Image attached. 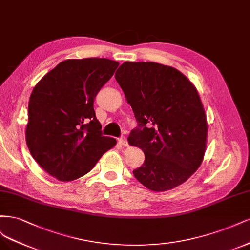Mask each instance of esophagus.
Returning <instances> with one entry per match:
<instances>
[{"label": "esophagus", "mask_w": 250, "mask_h": 250, "mask_svg": "<svg viewBox=\"0 0 250 250\" xmlns=\"http://www.w3.org/2000/svg\"><path fill=\"white\" fill-rule=\"evenodd\" d=\"M118 143L120 144V146H127V140H126L125 137H122V138L118 139Z\"/></svg>", "instance_id": "1"}]
</instances>
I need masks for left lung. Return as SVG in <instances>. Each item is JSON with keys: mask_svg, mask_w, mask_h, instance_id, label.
I'll list each match as a JSON object with an SVG mask.
<instances>
[{"mask_svg": "<svg viewBox=\"0 0 250 250\" xmlns=\"http://www.w3.org/2000/svg\"><path fill=\"white\" fill-rule=\"evenodd\" d=\"M115 79L138 123L127 142L146 156L134 176L156 192L180 186L203 163L207 148V116L196 87L178 69L155 62L126 61Z\"/></svg>", "mask_w": 250, "mask_h": 250, "instance_id": "left-lung-1", "label": "left lung"}]
</instances>
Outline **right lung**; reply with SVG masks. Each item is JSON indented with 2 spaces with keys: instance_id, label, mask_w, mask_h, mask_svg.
<instances>
[{
  "instance_id": "obj_1",
  "label": "right lung",
  "mask_w": 250,
  "mask_h": 250,
  "mask_svg": "<svg viewBox=\"0 0 250 250\" xmlns=\"http://www.w3.org/2000/svg\"><path fill=\"white\" fill-rule=\"evenodd\" d=\"M119 63L67 59L42 77L31 93L26 141L36 163L62 182L89 172L116 139L103 136L93 102Z\"/></svg>"
}]
</instances>
